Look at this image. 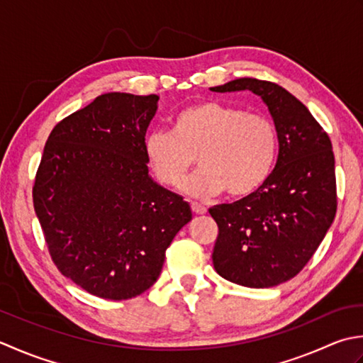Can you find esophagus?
I'll list each match as a JSON object with an SVG mask.
<instances>
[{
  "label": "esophagus",
  "mask_w": 363,
  "mask_h": 363,
  "mask_svg": "<svg viewBox=\"0 0 363 363\" xmlns=\"http://www.w3.org/2000/svg\"><path fill=\"white\" fill-rule=\"evenodd\" d=\"M191 210H192V213H196V214H205L206 213L205 206L201 205V203H197V202H191Z\"/></svg>",
  "instance_id": "1"
}]
</instances>
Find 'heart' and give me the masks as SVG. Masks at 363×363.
Here are the masks:
<instances>
[{
    "label": "heart",
    "mask_w": 363,
    "mask_h": 363,
    "mask_svg": "<svg viewBox=\"0 0 363 363\" xmlns=\"http://www.w3.org/2000/svg\"><path fill=\"white\" fill-rule=\"evenodd\" d=\"M144 153L158 182L179 186L196 158L202 169L183 184L196 197L227 191L233 199L255 194L274 172L279 130L263 114L218 101H202L174 117L172 131H152Z\"/></svg>",
    "instance_id": "heart-1"
}]
</instances>
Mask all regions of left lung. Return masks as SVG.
Listing matches in <instances>:
<instances>
[{"label":"left lung","instance_id":"left-lung-1","mask_svg":"<svg viewBox=\"0 0 363 363\" xmlns=\"http://www.w3.org/2000/svg\"><path fill=\"white\" fill-rule=\"evenodd\" d=\"M213 92L250 91L279 130L274 172L255 194L210 208L219 233L213 264L220 277L250 288L293 279L312 258L337 211L335 160L328 133L282 86L238 78Z\"/></svg>","mask_w":363,"mask_h":363}]
</instances>
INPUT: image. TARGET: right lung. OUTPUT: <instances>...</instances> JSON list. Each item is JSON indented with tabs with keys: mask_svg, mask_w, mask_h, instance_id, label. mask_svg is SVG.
<instances>
[{
	"mask_svg": "<svg viewBox=\"0 0 363 363\" xmlns=\"http://www.w3.org/2000/svg\"><path fill=\"white\" fill-rule=\"evenodd\" d=\"M158 95L103 94L50 133L33 186L51 260L87 293L136 298L192 219L183 197L149 175L144 140Z\"/></svg>",
	"mask_w": 363,
	"mask_h": 363,
	"instance_id": "1",
	"label": "right lung"
}]
</instances>
